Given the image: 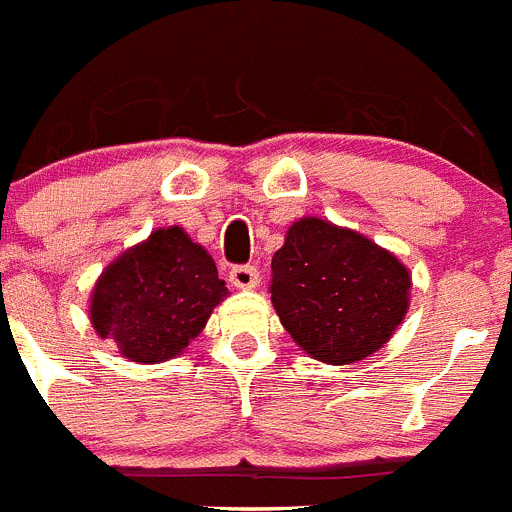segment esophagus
Here are the masks:
<instances>
[{"mask_svg":"<svg viewBox=\"0 0 512 512\" xmlns=\"http://www.w3.org/2000/svg\"><path fill=\"white\" fill-rule=\"evenodd\" d=\"M229 283L234 288L250 291V288H255L257 283H260V273H257L255 265H237V268H231Z\"/></svg>","mask_w":512,"mask_h":512,"instance_id":"1","label":"esophagus"}]
</instances>
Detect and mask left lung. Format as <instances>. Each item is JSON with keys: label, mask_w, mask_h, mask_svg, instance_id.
Returning <instances> with one entry per match:
<instances>
[{"label": "left lung", "mask_w": 512, "mask_h": 512, "mask_svg": "<svg viewBox=\"0 0 512 512\" xmlns=\"http://www.w3.org/2000/svg\"><path fill=\"white\" fill-rule=\"evenodd\" d=\"M273 301L301 350L332 366L386 345L410 306V270L353 229L304 216L273 255Z\"/></svg>", "instance_id": "8db88e82"}]
</instances>
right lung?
Listing matches in <instances>:
<instances>
[{
    "instance_id": "obj_1",
    "label": "right lung",
    "mask_w": 512,
    "mask_h": 512,
    "mask_svg": "<svg viewBox=\"0 0 512 512\" xmlns=\"http://www.w3.org/2000/svg\"><path fill=\"white\" fill-rule=\"evenodd\" d=\"M216 262L180 226L151 231L102 270L92 288L90 319L136 363H162L201 335L224 301Z\"/></svg>"
}]
</instances>
